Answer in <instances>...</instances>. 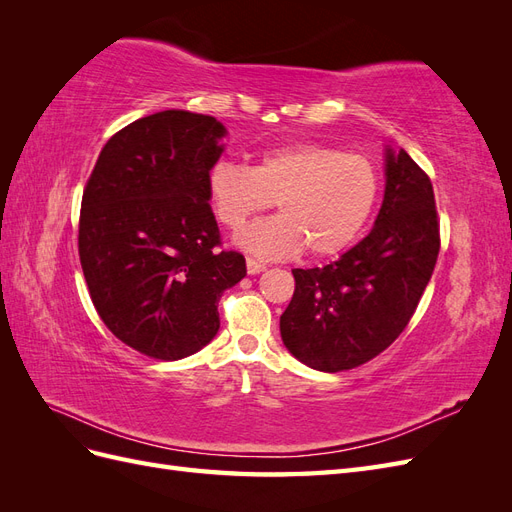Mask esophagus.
I'll list each match as a JSON object with an SVG mask.
<instances>
[{"mask_svg":"<svg viewBox=\"0 0 512 512\" xmlns=\"http://www.w3.org/2000/svg\"><path fill=\"white\" fill-rule=\"evenodd\" d=\"M267 267L262 265V262H258V260H254V258H247V273L250 275H256V273H260V271H265Z\"/></svg>","mask_w":512,"mask_h":512,"instance_id":"esophagus-1","label":"esophagus"}]
</instances>
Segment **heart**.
Returning a JSON list of instances; mask_svg holds the SVG:
<instances>
[{
    "instance_id": "obj_1",
    "label": "heart",
    "mask_w": 512,
    "mask_h": 512,
    "mask_svg": "<svg viewBox=\"0 0 512 512\" xmlns=\"http://www.w3.org/2000/svg\"><path fill=\"white\" fill-rule=\"evenodd\" d=\"M380 175L361 153L322 143H294L265 151L254 166L218 162L209 173V198L218 220L239 232L275 200L280 215L237 237L260 258L301 252L327 258L361 235L376 209Z\"/></svg>"
}]
</instances>
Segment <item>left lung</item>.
I'll return each instance as SVG.
<instances>
[{
    "label": "left lung",
    "mask_w": 512,
    "mask_h": 512,
    "mask_svg": "<svg viewBox=\"0 0 512 512\" xmlns=\"http://www.w3.org/2000/svg\"><path fill=\"white\" fill-rule=\"evenodd\" d=\"M438 252L431 179L404 149H389L384 200L369 235L327 267L292 269L294 294L280 318L284 346L329 374L371 361L408 327Z\"/></svg>",
    "instance_id": "1"
}]
</instances>
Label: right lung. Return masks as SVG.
Wrapping results in <instances>:
<instances>
[{
	"instance_id": "right-lung-1",
	"label": "right lung",
	"mask_w": 512,
	"mask_h": 512,
	"mask_svg": "<svg viewBox=\"0 0 512 512\" xmlns=\"http://www.w3.org/2000/svg\"><path fill=\"white\" fill-rule=\"evenodd\" d=\"M226 134L211 115L162 111L102 147L83 190L79 256L89 297L123 344L177 361L220 329L222 292L245 258L222 250L209 170Z\"/></svg>"
}]
</instances>
